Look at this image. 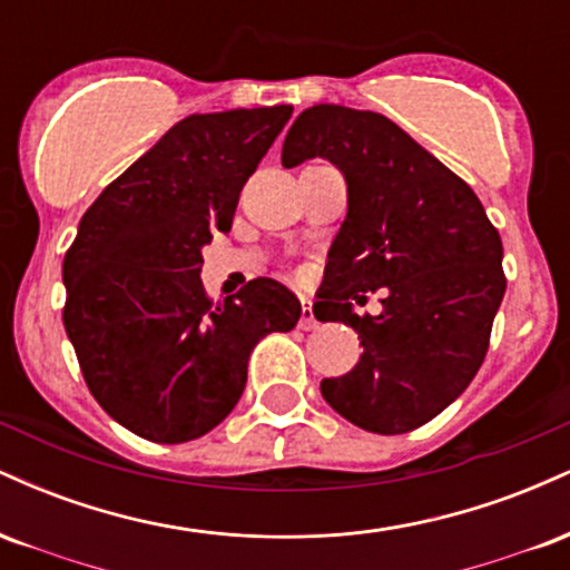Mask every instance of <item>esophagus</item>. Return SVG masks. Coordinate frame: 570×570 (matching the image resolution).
Segmentation results:
<instances>
[{
	"mask_svg": "<svg viewBox=\"0 0 570 570\" xmlns=\"http://www.w3.org/2000/svg\"><path fill=\"white\" fill-rule=\"evenodd\" d=\"M318 322L316 316H313V307H311V299L303 297V316H299V330H316Z\"/></svg>",
	"mask_w": 570,
	"mask_h": 570,
	"instance_id": "34e87169",
	"label": "esophagus"
}]
</instances>
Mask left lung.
I'll list each match as a JSON object with an SVG mask.
<instances>
[{
    "label": "left lung",
    "mask_w": 570,
    "mask_h": 570,
    "mask_svg": "<svg viewBox=\"0 0 570 570\" xmlns=\"http://www.w3.org/2000/svg\"><path fill=\"white\" fill-rule=\"evenodd\" d=\"M324 158L348 185V214L330 246L313 305L343 322L364 351L322 396L353 426L404 434L436 417L474 381L507 292L501 235L474 189L377 112L316 104L294 120L286 168ZM384 292L377 317L351 298Z\"/></svg>",
    "instance_id": "8db88e82"
}]
</instances>
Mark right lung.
Wrapping results in <instances>:
<instances>
[{"label":"right lung","instance_id":"right-lung-1","mask_svg":"<svg viewBox=\"0 0 570 570\" xmlns=\"http://www.w3.org/2000/svg\"><path fill=\"white\" fill-rule=\"evenodd\" d=\"M289 104L189 115L98 195L63 257V326L90 394L149 442L198 440L230 415L254 345L299 322V299L254 278L222 303L203 246L227 233Z\"/></svg>","mask_w":570,"mask_h":570}]
</instances>
